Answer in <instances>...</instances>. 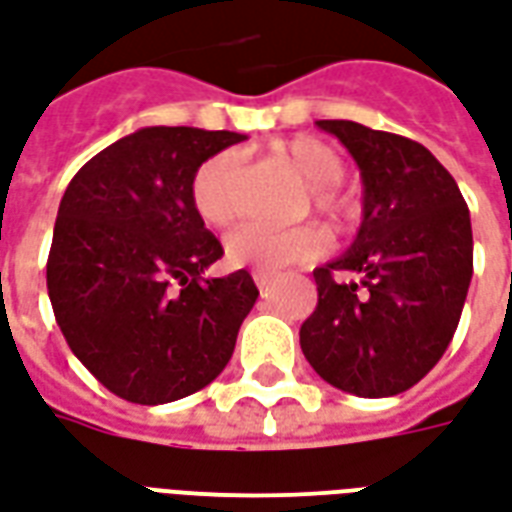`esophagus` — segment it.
Segmentation results:
<instances>
[{
    "instance_id": "34e87169",
    "label": "esophagus",
    "mask_w": 512,
    "mask_h": 512,
    "mask_svg": "<svg viewBox=\"0 0 512 512\" xmlns=\"http://www.w3.org/2000/svg\"><path fill=\"white\" fill-rule=\"evenodd\" d=\"M252 276H255V285L260 287V290H266V287L271 285V279H274V276L268 274V271H255Z\"/></svg>"
}]
</instances>
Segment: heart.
<instances>
[{"label":"heart","mask_w":512,"mask_h":512,"mask_svg":"<svg viewBox=\"0 0 512 512\" xmlns=\"http://www.w3.org/2000/svg\"><path fill=\"white\" fill-rule=\"evenodd\" d=\"M279 160H285L298 173L306 187H312V203L336 222L352 217V200L339 189L344 179V160L331 143L309 135H298L276 146ZM238 157L233 151H219L208 157L192 179V206L200 219L211 227H225L238 217ZM331 238L323 227L301 225L290 230L244 225L225 238V257L230 266L255 268L276 274L287 266L309 263L328 252Z\"/></svg>","instance_id":"obj_1"}]
</instances>
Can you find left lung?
<instances>
[{
	"mask_svg": "<svg viewBox=\"0 0 512 512\" xmlns=\"http://www.w3.org/2000/svg\"><path fill=\"white\" fill-rule=\"evenodd\" d=\"M317 127L358 162L363 219L350 249L314 268L317 309L301 325V350L339 391L396 396L437 366L456 333L472 279L469 208L415 140L344 119Z\"/></svg>",
	"mask_w": 512,
	"mask_h": 512,
	"instance_id": "obj_1",
	"label": "left lung"
}]
</instances>
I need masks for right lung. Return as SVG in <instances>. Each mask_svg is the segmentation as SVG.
<instances>
[{
    "label": "right lung",
    "mask_w": 512,
    "mask_h": 512,
    "mask_svg": "<svg viewBox=\"0 0 512 512\" xmlns=\"http://www.w3.org/2000/svg\"><path fill=\"white\" fill-rule=\"evenodd\" d=\"M246 135L143 127L86 162L64 189L48 298L75 358L132 404H168L225 369L257 287L208 279L222 244L192 206L208 157Z\"/></svg>",
    "instance_id": "right-lung-1"
}]
</instances>
